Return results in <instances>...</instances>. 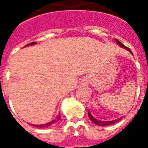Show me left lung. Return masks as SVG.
<instances>
[{"label":"left lung","mask_w":148,"mask_h":148,"mask_svg":"<svg viewBox=\"0 0 148 148\" xmlns=\"http://www.w3.org/2000/svg\"><path fill=\"white\" fill-rule=\"evenodd\" d=\"M116 42H117V43L119 44V45H121V47H124L125 49L128 50L130 52H132L131 51L130 49L128 48V47H125L123 43H121L120 41H118L117 39H116ZM88 116H89V117H90V120L93 121V123H94L95 124H97V125H99V126H108V125H111V124H115V123H116L117 121H119L121 119V118H120V119H117V120H115V121H98V120H97V119H95V118L93 117V116H91L90 112H88Z\"/></svg>","instance_id":"left-lung-1"}]
</instances>
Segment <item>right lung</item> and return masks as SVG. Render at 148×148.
<instances>
[{
    "label": "right lung",
    "mask_w": 148,
    "mask_h": 148,
    "mask_svg": "<svg viewBox=\"0 0 148 148\" xmlns=\"http://www.w3.org/2000/svg\"><path fill=\"white\" fill-rule=\"evenodd\" d=\"M36 42H31V43H29V44H27V45H26L25 47H27V46H29V45H33V44H35ZM60 119V115H58V116L56 117V119L55 120H54V121H52L51 122H49V123H47V124H40V125H35V124H32V125H34V126H36V127H49V126H51V125H52V124H54V123H55L56 121H58V120H59Z\"/></svg>",
    "instance_id": "add662e5"
}]
</instances>
